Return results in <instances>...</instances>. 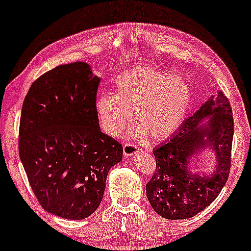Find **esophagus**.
<instances>
[{"label": "esophagus", "mask_w": 251, "mask_h": 251, "mask_svg": "<svg viewBox=\"0 0 251 251\" xmlns=\"http://www.w3.org/2000/svg\"><path fill=\"white\" fill-rule=\"evenodd\" d=\"M139 150H140V147L133 143H126L125 146H123V152H125L126 156H133Z\"/></svg>", "instance_id": "34e87169"}]
</instances>
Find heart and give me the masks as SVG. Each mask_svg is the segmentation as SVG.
<instances>
[{
    "label": "heart",
    "mask_w": 251,
    "mask_h": 251,
    "mask_svg": "<svg viewBox=\"0 0 251 251\" xmlns=\"http://www.w3.org/2000/svg\"><path fill=\"white\" fill-rule=\"evenodd\" d=\"M191 99L190 87L180 77L153 69H135L116 79L115 94L98 98L97 112L107 135H118L134 111L138 125L131 135L150 134L154 140H162L181 125Z\"/></svg>",
    "instance_id": "1"
}]
</instances>
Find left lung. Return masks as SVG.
I'll use <instances>...</instances> for the list:
<instances>
[{
    "label": "left lung",
    "instance_id": "8db88e82",
    "mask_svg": "<svg viewBox=\"0 0 251 251\" xmlns=\"http://www.w3.org/2000/svg\"><path fill=\"white\" fill-rule=\"evenodd\" d=\"M206 117L208 122L200 126ZM233 131L231 105L219 92L187 118L170 140L153 150L156 172L147 182L146 195L158 215L168 220L190 219L216 200L228 179ZM206 144L216 150L218 168L211 176L200 177L188 172V158Z\"/></svg>",
    "mask_w": 251,
    "mask_h": 251
}]
</instances>
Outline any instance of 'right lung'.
Returning a JSON list of instances; mask_svg holds the SVG:
<instances>
[{
    "instance_id": "add662e5",
    "label": "right lung",
    "mask_w": 251,
    "mask_h": 251,
    "mask_svg": "<svg viewBox=\"0 0 251 251\" xmlns=\"http://www.w3.org/2000/svg\"><path fill=\"white\" fill-rule=\"evenodd\" d=\"M100 78L83 61L59 65L31 84L23 102L19 156L45 210L82 220L100 205L121 143L100 130Z\"/></svg>"
}]
</instances>
